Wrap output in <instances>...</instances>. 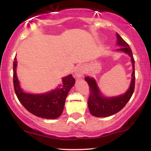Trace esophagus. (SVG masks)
I'll return each mask as SVG.
<instances>
[{
  "mask_svg": "<svg viewBox=\"0 0 151 151\" xmlns=\"http://www.w3.org/2000/svg\"><path fill=\"white\" fill-rule=\"evenodd\" d=\"M86 67L84 65L79 66L77 69V71L75 72V77L77 78H81L83 76V74L85 73Z\"/></svg>",
  "mask_w": 151,
  "mask_h": 151,
  "instance_id": "1",
  "label": "esophagus"
}]
</instances>
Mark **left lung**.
Masks as SVG:
<instances>
[{
	"instance_id": "left-lung-1",
	"label": "left lung",
	"mask_w": 151,
	"mask_h": 151,
	"mask_svg": "<svg viewBox=\"0 0 151 151\" xmlns=\"http://www.w3.org/2000/svg\"><path fill=\"white\" fill-rule=\"evenodd\" d=\"M118 45L121 47L118 50L123 51L127 53L131 57V62L133 65L132 79H131V85L129 89L126 91L125 94L121 95L116 97L106 98L103 97L100 93L97 84L93 78L85 77L86 82L89 86V96L88 99L87 104L89 111L91 115L96 117H107L109 116L114 115L125 106L128 101L132 96L135 89V61L133 58L132 51L131 47L127 44V42L122 37L116 34Z\"/></svg>"
}]
</instances>
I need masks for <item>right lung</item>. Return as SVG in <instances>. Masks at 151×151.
Masks as SVG:
<instances>
[{"label":"right lung","mask_w":151,"mask_h":151,"mask_svg":"<svg viewBox=\"0 0 151 151\" xmlns=\"http://www.w3.org/2000/svg\"><path fill=\"white\" fill-rule=\"evenodd\" d=\"M13 62V86L15 94L25 108L35 116L44 119H54L63 112L65 100L75 79L72 74L62 79V84L50 92L42 94H31L25 93L19 85L16 75L17 60Z\"/></svg>","instance_id":"1"}]
</instances>
